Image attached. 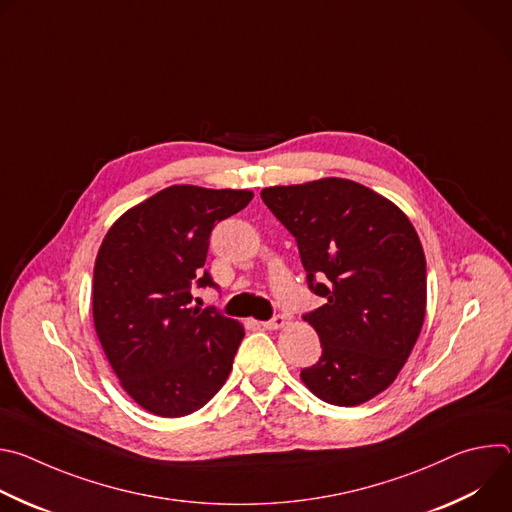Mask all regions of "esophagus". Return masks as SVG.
Masks as SVG:
<instances>
[{"label": "esophagus", "instance_id": "1", "mask_svg": "<svg viewBox=\"0 0 512 512\" xmlns=\"http://www.w3.org/2000/svg\"><path fill=\"white\" fill-rule=\"evenodd\" d=\"M285 324H287V318H285V316H281V314H275L271 320L261 322V326H263V328H267V330H277V328H283Z\"/></svg>", "mask_w": 512, "mask_h": 512}]
</instances>
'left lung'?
<instances>
[{
    "label": "left lung",
    "instance_id": "8db88e82",
    "mask_svg": "<svg viewBox=\"0 0 512 512\" xmlns=\"http://www.w3.org/2000/svg\"><path fill=\"white\" fill-rule=\"evenodd\" d=\"M294 235L312 294L304 314L322 356L302 371L326 403L350 407L385 391L403 369L425 318L427 273L409 218L367 186L324 178L261 192Z\"/></svg>",
    "mask_w": 512,
    "mask_h": 512
}]
</instances>
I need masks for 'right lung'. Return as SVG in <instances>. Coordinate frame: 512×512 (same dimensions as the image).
<instances>
[{
  "instance_id": "obj_1",
  "label": "right lung",
  "mask_w": 512,
  "mask_h": 512,
  "mask_svg": "<svg viewBox=\"0 0 512 512\" xmlns=\"http://www.w3.org/2000/svg\"><path fill=\"white\" fill-rule=\"evenodd\" d=\"M249 190L170 186L109 229L93 275V320L121 387L162 417L204 407L233 369L245 336L192 289L218 285L204 269L216 223L243 210Z\"/></svg>"
}]
</instances>
